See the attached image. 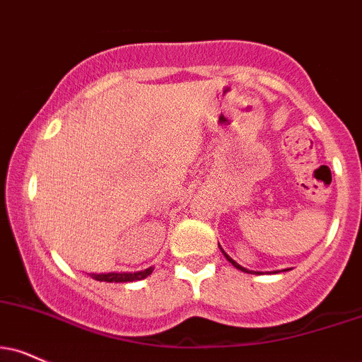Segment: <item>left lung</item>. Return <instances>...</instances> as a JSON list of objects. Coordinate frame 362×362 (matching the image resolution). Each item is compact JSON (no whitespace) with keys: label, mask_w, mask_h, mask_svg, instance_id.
Returning <instances> with one entry per match:
<instances>
[{"label":"left lung","mask_w":362,"mask_h":362,"mask_svg":"<svg viewBox=\"0 0 362 362\" xmlns=\"http://www.w3.org/2000/svg\"><path fill=\"white\" fill-rule=\"evenodd\" d=\"M221 247V246H219ZM221 251H223V247H221ZM224 252V251H223ZM224 256H226V258H228V261H229V263H233V267H236L238 269H241V272H245V273H261V272H251V269H246V268H243L241 267V264H238L236 263V261H234L233 258H229V256L228 255H226V252H224Z\"/></svg>","instance_id":"8db88e82"}]
</instances>
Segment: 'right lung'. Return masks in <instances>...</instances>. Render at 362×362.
I'll use <instances>...</instances> for the list:
<instances>
[{"instance_id":"obj_1","label":"right lung","mask_w":362,"mask_h":362,"mask_svg":"<svg viewBox=\"0 0 362 362\" xmlns=\"http://www.w3.org/2000/svg\"><path fill=\"white\" fill-rule=\"evenodd\" d=\"M153 273V268H146L143 272H134V273H90V278L98 281H107V283H128V281H136L143 280L148 275Z\"/></svg>"}]
</instances>
